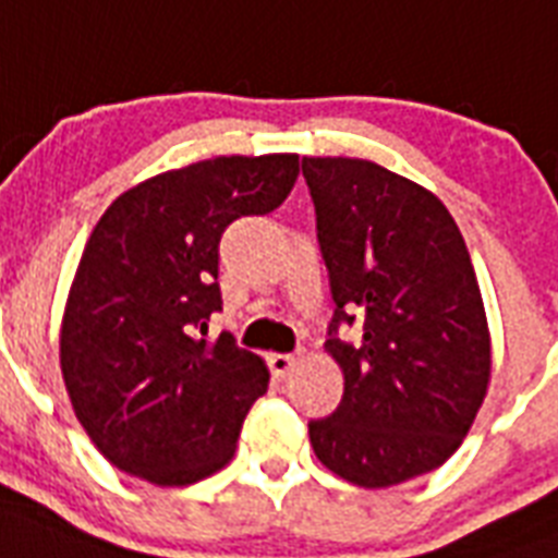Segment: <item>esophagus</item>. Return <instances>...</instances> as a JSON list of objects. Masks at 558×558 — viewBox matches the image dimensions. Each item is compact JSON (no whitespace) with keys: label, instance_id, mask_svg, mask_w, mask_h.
<instances>
[{"label":"esophagus","instance_id":"34e87169","mask_svg":"<svg viewBox=\"0 0 558 558\" xmlns=\"http://www.w3.org/2000/svg\"><path fill=\"white\" fill-rule=\"evenodd\" d=\"M298 362H301V353H271L269 367L275 379H287L289 373L295 371Z\"/></svg>","mask_w":558,"mask_h":558}]
</instances>
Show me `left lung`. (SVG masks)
Wrapping results in <instances>:
<instances>
[{"mask_svg":"<svg viewBox=\"0 0 558 558\" xmlns=\"http://www.w3.org/2000/svg\"><path fill=\"white\" fill-rule=\"evenodd\" d=\"M336 313L324 350L344 397L310 423L324 466L365 489L442 466L484 405L493 344L458 222L437 196L365 159L301 161ZM360 327L341 342L338 327Z\"/></svg>","mask_w":558,"mask_h":558,"instance_id":"obj_1","label":"left lung"}]
</instances>
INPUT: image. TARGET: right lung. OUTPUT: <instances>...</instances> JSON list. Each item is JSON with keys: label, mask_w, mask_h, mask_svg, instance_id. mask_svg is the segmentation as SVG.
Wrapping results in <instances>:
<instances>
[{"label": "right lung", "mask_w": 558, "mask_h": 558, "mask_svg": "<svg viewBox=\"0 0 558 558\" xmlns=\"http://www.w3.org/2000/svg\"><path fill=\"white\" fill-rule=\"evenodd\" d=\"M298 179L295 153L217 156L168 170L118 196L83 248L60 367L89 440L121 472L187 486L234 458L269 371L222 332L219 236L269 214Z\"/></svg>", "instance_id": "1"}]
</instances>
